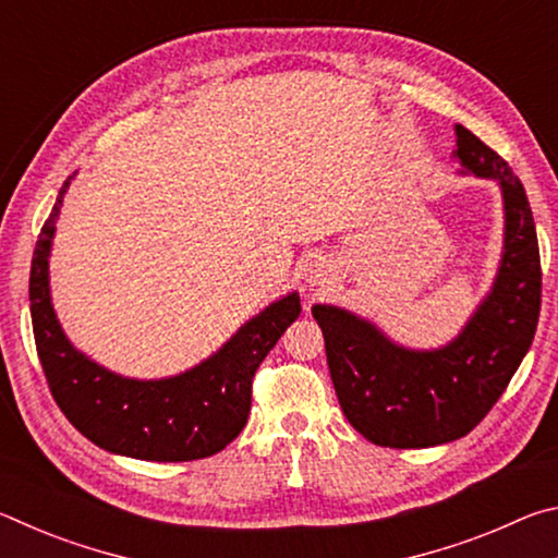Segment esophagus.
Returning a JSON list of instances; mask_svg holds the SVG:
<instances>
[{
    "label": "esophagus",
    "instance_id": "obj_1",
    "mask_svg": "<svg viewBox=\"0 0 558 558\" xmlns=\"http://www.w3.org/2000/svg\"><path fill=\"white\" fill-rule=\"evenodd\" d=\"M327 276H329L327 260H325V258H317V260L313 263V266H310V272H307L310 282H325Z\"/></svg>",
    "mask_w": 558,
    "mask_h": 558
}]
</instances>
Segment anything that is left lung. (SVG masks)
<instances>
[{
	"label": "left lung",
	"mask_w": 558,
	"mask_h": 558,
	"mask_svg": "<svg viewBox=\"0 0 558 558\" xmlns=\"http://www.w3.org/2000/svg\"><path fill=\"white\" fill-rule=\"evenodd\" d=\"M456 145L460 165L497 179L505 196L499 276L456 342L411 352L344 310L313 307L347 421L384 448H430L468 436L512 381L539 323V241L524 186L493 147L462 125H456Z\"/></svg>",
	"instance_id": "obj_1"
}]
</instances>
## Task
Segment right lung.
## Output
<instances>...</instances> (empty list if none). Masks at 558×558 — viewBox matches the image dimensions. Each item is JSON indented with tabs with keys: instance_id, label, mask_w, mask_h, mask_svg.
Segmentation results:
<instances>
[{
	"instance_id": "add662e5",
	"label": "right lung",
	"mask_w": 558,
	"mask_h": 558,
	"mask_svg": "<svg viewBox=\"0 0 558 558\" xmlns=\"http://www.w3.org/2000/svg\"><path fill=\"white\" fill-rule=\"evenodd\" d=\"M65 182L34 248L29 300L36 352L53 401L98 448L157 462H186L223 450L243 430L253 376L300 315V298L278 302L243 325L219 354L174 379L135 381L102 369L69 344L49 298V251Z\"/></svg>"
}]
</instances>
